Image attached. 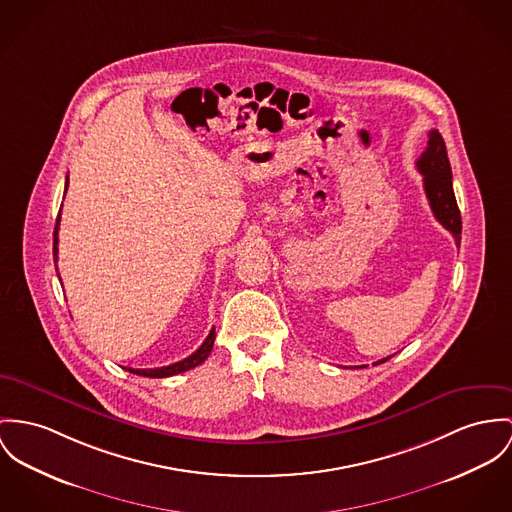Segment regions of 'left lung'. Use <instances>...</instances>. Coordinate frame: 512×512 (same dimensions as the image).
<instances>
[{"mask_svg": "<svg viewBox=\"0 0 512 512\" xmlns=\"http://www.w3.org/2000/svg\"><path fill=\"white\" fill-rule=\"evenodd\" d=\"M417 169L423 175V185H425V193L429 198V204L433 208L434 218L454 236L456 245L460 247V239H462V216H460V208L454 197V189H452V169H450V161L446 154V144L440 136L438 130L429 132V142L425 152L421 154V158L417 159ZM392 356H386L380 362L390 360Z\"/></svg>", "mask_w": 512, "mask_h": 512, "instance_id": "obj_1", "label": "left lung"}]
</instances>
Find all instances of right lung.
I'll return each instance as SVG.
<instances>
[{
	"instance_id": "obj_1",
	"label": "right lung",
	"mask_w": 512,
	"mask_h": 512,
	"mask_svg": "<svg viewBox=\"0 0 512 512\" xmlns=\"http://www.w3.org/2000/svg\"><path fill=\"white\" fill-rule=\"evenodd\" d=\"M68 183H70V179L66 177V191H68ZM58 228H60V212H58L56 228H54V263L58 261ZM214 339H216V331L212 327L208 337L204 339V343L191 356H187V358H183V360H179L175 364L161 366V368H126V370L132 372V374H138V376H146V378H167V376H175V374L187 372V370L195 368V366L202 364L208 358V354H210L212 347H214Z\"/></svg>"
}]
</instances>
